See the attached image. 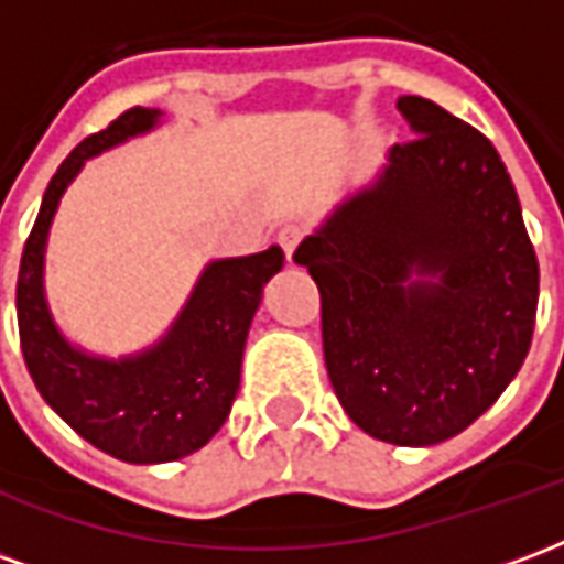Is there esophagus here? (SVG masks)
<instances>
[{"label": "esophagus", "instance_id": "1", "mask_svg": "<svg viewBox=\"0 0 564 564\" xmlns=\"http://www.w3.org/2000/svg\"><path fill=\"white\" fill-rule=\"evenodd\" d=\"M305 241V226H299V223H286V226H281V232H278V245L283 247V253H286V259H293L295 247Z\"/></svg>", "mask_w": 564, "mask_h": 564}]
</instances>
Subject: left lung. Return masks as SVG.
<instances>
[{"instance_id":"left-lung-1","label":"left lung","mask_w":564,"mask_h":564,"mask_svg":"<svg viewBox=\"0 0 564 564\" xmlns=\"http://www.w3.org/2000/svg\"><path fill=\"white\" fill-rule=\"evenodd\" d=\"M414 139L295 250L317 281L338 402L399 447L459 435L532 347L538 257L517 189L484 132L423 96Z\"/></svg>"}]
</instances>
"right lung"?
<instances>
[{"instance_id": "right-lung-1", "label": "right lung", "mask_w": 564, "mask_h": 564, "mask_svg": "<svg viewBox=\"0 0 564 564\" xmlns=\"http://www.w3.org/2000/svg\"><path fill=\"white\" fill-rule=\"evenodd\" d=\"M156 123V108H129L68 153L44 189L18 274L20 350L32 383L84 441L132 465L184 459L217 435L232 411L262 286L283 269L281 247L210 262L169 335L135 356L102 359L63 338L42 281L56 205L90 156Z\"/></svg>"}]
</instances>
